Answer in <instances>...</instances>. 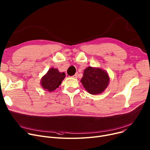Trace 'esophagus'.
Listing matches in <instances>:
<instances>
[{"label":"esophagus","mask_w":150,"mask_h":150,"mask_svg":"<svg viewBox=\"0 0 150 150\" xmlns=\"http://www.w3.org/2000/svg\"><path fill=\"white\" fill-rule=\"evenodd\" d=\"M72 77L74 78V79H77V73H76V74H75L74 75H73V76H72Z\"/></svg>","instance_id":"esophagus-1"}]
</instances>
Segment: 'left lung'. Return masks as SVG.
Here are the masks:
<instances>
[{
  "mask_svg": "<svg viewBox=\"0 0 150 150\" xmlns=\"http://www.w3.org/2000/svg\"><path fill=\"white\" fill-rule=\"evenodd\" d=\"M109 77L107 73L100 68L88 67L84 70L80 82L89 93L98 94L107 88Z\"/></svg>",
  "mask_w": 150,
  "mask_h": 150,
  "instance_id": "left-lung-1",
  "label": "left lung"
}]
</instances>
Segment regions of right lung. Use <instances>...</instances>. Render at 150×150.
Listing matches in <instances>:
<instances>
[{
    "label": "right lung",
    "mask_w": 150,
    "mask_h": 150,
    "mask_svg": "<svg viewBox=\"0 0 150 150\" xmlns=\"http://www.w3.org/2000/svg\"><path fill=\"white\" fill-rule=\"evenodd\" d=\"M65 77V73H60L56 68H50L47 73L42 78L41 86L47 91H53L61 84Z\"/></svg>",
    "instance_id": "1"
}]
</instances>
